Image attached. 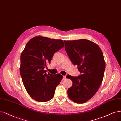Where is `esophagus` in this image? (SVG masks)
I'll return each mask as SVG.
<instances>
[{"label":"esophagus","mask_w":121,"mask_h":121,"mask_svg":"<svg viewBox=\"0 0 121 121\" xmlns=\"http://www.w3.org/2000/svg\"><path fill=\"white\" fill-rule=\"evenodd\" d=\"M66 79V76H63V80H65Z\"/></svg>","instance_id":"esophagus-1"}]
</instances>
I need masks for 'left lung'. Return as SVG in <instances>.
Wrapping results in <instances>:
<instances>
[{
	"instance_id": "obj_1",
	"label": "left lung",
	"mask_w": 121,
	"mask_h": 121,
	"mask_svg": "<svg viewBox=\"0 0 121 121\" xmlns=\"http://www.w3.org/2000/svg\"><path fill=\"white\" fill-rule=\"evenodd\" d=\"M64 43L68 56L81 73L78 77L66 76L73 82L68 90V96L75 103H85L94 96L102 84L106 68L103 52L97 44L89 40H65Z\"/></svg>"
}]
</instances>
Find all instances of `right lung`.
<instances>
[{
  "instance_id": "right-lung-1",
  "label": "right lung",
  "mask_w": 121,
  "mask_h": 121,
  "mask_svg": "<svg viewBox=\"0 0 121 121\" xmlns=\"http://www.w3.org/2000/svg\"><path fill=\"white\" fill-rule=\"evenodd\" d=\"M64 47L62 40L36 36L26 44L20 56V73L27 93L35 100L48 102L53 97L62 78L44 69L51 63L54 53Z\"/></svg>"
}]
</instances>
